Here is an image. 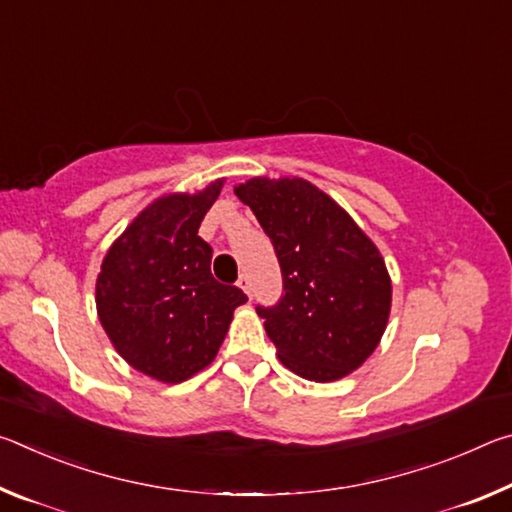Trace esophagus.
Returning <instances> with one entry per match:
<instances>
[{
	"label": "esophagus",
	"mask_w": 512,
	"mask_h": 512,
	"mask_svg": "<svg viewBox=\"0 0 512 512\" xmlns=\"http://www.w3.org/2000/svg\"><path fill=\"white\" fill-rule=\"evenodd\" d=\"M237 287L246 293V296H250V277L248 273H241V277L237 280Z\"/></svg>",
	"instance_id": "1"
}]
</instances>
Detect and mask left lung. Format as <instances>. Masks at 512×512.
Listing matches in <instances>:
<instances>
[{
	"label": "left lung",
	"mask_w": 512,
	"mask_h": 512,
	"mask_svg": "<svg viewBox=\"0 0 512 512\" xmlns=\"http://www.w3.org/2000/svg\"><path fill=\"white\" fill-rule=\"evenodd\" d=\"M235 194L282 268L284 296L257 307L277 359L320 384L348 377L375 352L391 316V275L375 241L305 178L257 176Z\"/></svg>",
	"instance_id": "obj_1"
}]
</instances>
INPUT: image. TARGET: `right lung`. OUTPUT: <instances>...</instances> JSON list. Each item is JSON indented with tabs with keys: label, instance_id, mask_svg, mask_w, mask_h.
Segmentation results:
<instances>
[{
	"label": "right lung",
	"instance_id": "right-lung-1",
	"mask_svg": "<svg viewBox=\"0 0 512 512\" xmlns=\"http://www.w3.org/2000/svg\"><path fill=\"white\" fill-rule=\"evenodd\" d=\"M223 178L196 194H164L112 241L97 275V314L112 348L142 375L180 384L210 366L232 314L248 300L216 282L198 237Z\"/></svg>",
	"mask_w": 512,
	"mask_h": 512
}]
</instances>
